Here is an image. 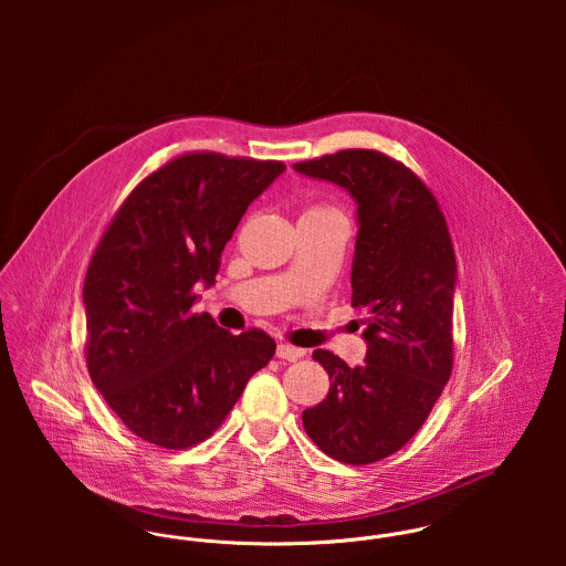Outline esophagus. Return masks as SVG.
Listing matches in <instances>:
<instances>
[{
  "instance_id": "1",
  "label": "esophagus",
  "mask_w": 566,
  "mask_h": 566,
  "mask_svg": "<svg viewBox=\"0 0 566 566\" xmlns=\"http://www.w3.org/2000/svg\"><path fill=\"white\" fill-rule=\"evenodd\" d=\"M305 355L303 348H296V346H290V344H279L276 346V357L279 359H285V361H296Z\"/></svg>"
}]
</instances>
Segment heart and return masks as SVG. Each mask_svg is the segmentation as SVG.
Segmentation results:
<instances>
[{
	"label": "heart",
	"mask_w": 566,
	"mask_h": 566,
	"mask_svg": "<svg viewBox=\"0 0 566 566\" xmlns=\"http://www.w3.org/2000/svg\"><path fill=\"white\" fill-rule=\"evenodd\" d=\"M312 213H335V211H331V209H312Z\"/></svg>",
	"instance_id": "obj_1"
}]
</instances>
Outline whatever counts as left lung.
<instances>
[{
  "instance_id": "left-lung-1",
  "label": "left lung",
  "mask_w": 566,
  "mask_h": 566,
  "mask_svg": "<svg viewBox=\"0 0 566 566\" xmlns=\"http://www.w3.org/2000/svg\"><path fill=\"white\" fill-rule=\"evenodd\" d=\"M294 169L357 202L350 287L368 346L355 368L314 350L331 388L303 424L344 464L379 462L411 440L451 377L458 263L447 220L424 182L381 153L342 150Z\"/></svg>"
}]
</instances>
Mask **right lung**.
I'll use <instances>...</instances> for the list:
<instances>
[{"label":"right lung","instance_id":"add662e5","mask_svg":"<svg viewBox=\"0 0 566 566\" xmlns=\"http://www.w3.org/2000/svg\"><path fill=\"white\" fill-rule=\"evenodd\" d=\"M279 161L185 155L126 198L88 263L82 290L86 368L122 422L163 449L207 440L274 355L259 328L233 335L193 314L245 209Z\"/></svg>","mask_w":566,"mask_h":566}]
</instances>
